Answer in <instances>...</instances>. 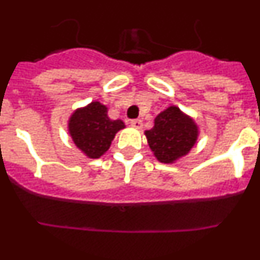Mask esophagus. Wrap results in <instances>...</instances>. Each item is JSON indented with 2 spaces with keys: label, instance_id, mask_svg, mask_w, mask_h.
<instances>
[{
  "label": "esophagus",
  "instance_id": "esophagus-1",
  "mask_svg": "<svg viewBox=\"0 0 260 260\" xmlns=\"http://www.w3.org/2000/svg\"><path fill=\"white\" fill-rule=\"evenodd\" d=\"M130 125L135 128H141L142 126H143V122H142V119L137 118V119H132V121H130Z\"/></svg>",
  "mask_w": 260,
  "mask_h": 260
}]
</instances>
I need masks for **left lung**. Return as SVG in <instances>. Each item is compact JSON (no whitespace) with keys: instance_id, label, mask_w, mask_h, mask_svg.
I'll return each mask as SVG.
<instances>
[{"instance_id":"left-lung-1","label":"left lung","mask_w":260,"mask_h":260,"mask_svg":"<svg viewBox=\"0 0 260 260\" xmlns=\"http://www.w3.org/2000/svg\"><path fill=\"white\" fill-rule=\"evenodd\" d=\"M144 134L158 161L172 164L190 152L198 141L199 128L191 117L172 105L156 116L153 127Z\"/></svg>"}]
</instances>
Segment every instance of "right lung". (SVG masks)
Listing matches in <instances>:
<instances>
[{
  "instance_id": "right-lung-1",
  "label": "right lung",
  "mask_w": 260,
  "mask_h": 260,
  "mask_svg": "<svg viewBox=\"0 0 260 260\" xmlns=\"http://www.w3.org/2000/svg\"><path fill=\"white\" fill-rule=\"evenodd\" d=\"M69 134L87 157L99 158L109 150L117 133L125 127L121 119H110L108 108L92 102L78 108L69 118Z\"/></svg>"
}]
</instances>
